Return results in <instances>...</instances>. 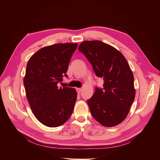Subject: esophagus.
Returning a JSON list of instances; mask_svg holds the SVG:
<instances>
[{"mask_svg":"<svg viewBox=\"0 0 160 160\" xmlns=\"http://www.w3.org/2000/svg\"><path fill=\"white\" fill-rule=\"evenodd\" d=\"M81 90H81L80 88H77V92L78 94H80V93L81 92Z\"/></svg>","mask_w":160,"mask_h":160,"instance_id":"1","label":"esophagus"}]
</instances>
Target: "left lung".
<instances>
[{
  "mask_svg": "<svg viewBox=\"0 0 160 160\" xmlns=\"http://www.w3.org/2000/svg\"><path fill=\"white\" fill-rule=\"evenodd\" d=\"M92 64L96 75L102 78V88H95L87 101L92 117L102 125L114 127L127 117L135 96L133 75L123 55L100 40L84 41L78 47Z\"/></svg>",
  "mask_w": 160,
  "mask_h": 160,
  "instance_id": "1",
  "label": "left lung"
}]
</instances>
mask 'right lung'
Listing matches in <instances>:
<instances>
[{"label":"right lung","instance_id":"right-lung-1","mask_svg":"<svg viewBox=\"0 0 160 160\" xmlns=\"http://www.w3.org/2000/svg\"><path fill=\"white\" fill-rule=\"evenodd\" d=\"M77 43H56L44 47L29 59L23 80L26 95L38 120L49 127L64 123L73 112L77 94L75 88L58 87Z\"/></svg>","mask_w":160,"mask_h":160}]
</instances>
